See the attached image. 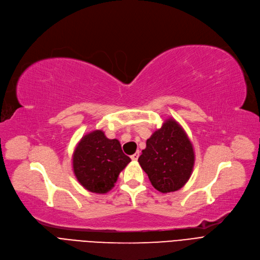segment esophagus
<instances>
[{"label":"esophagus","mask_w":260,"mask_h":260,"mask_svg":"<svg viewBox=\"0 0 260 260\" xmlns=\"http://www.w3.org/2000/svg\"><path fill=\"white\" fill-rule=\"evenodd\" d=\"M139 156H140V151H137V152H135L133 155H131V159L132 160H137V159H139Z\"/></svg>","instance_id":"1"}]
</instances>
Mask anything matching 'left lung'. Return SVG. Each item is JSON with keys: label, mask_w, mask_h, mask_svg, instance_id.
I'll return each instance as SVG.
<instances>
[{"label": "left lung", "mask_w": 260, "mask_h": 260, "mask_svg": "<svg viewBox=\"0 0 260 260\" xmlns=\"http://www.w3.org/2000/svg\"><path fill=\"white\" fill-rule=\"evenodd\" d=\"M146 145L139 162L152 186L161 193L184 187L192 174L195 155L191 141L177 121L167 119Z\"/></svg>", "instance_id": "8db88e82"}]
</instances>
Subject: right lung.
<instances>
[{"instance_id": "add662e5", "label": "right lung", "mask_w": 260, "mask_h": 260, "mask_svg": "<svg viewBox=\"0 0 260 260\" xmlns=\"http://www.w3.org/2000/svg\"><path fill=\"white\" fill-rule=\"evenodd\" d=\"M131 161L117 140L107 139L102 130L86 134L72 155L73 172L80 184L90 192H109L120 171Z\"/></svg>"}]
</instances>
